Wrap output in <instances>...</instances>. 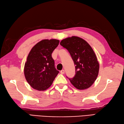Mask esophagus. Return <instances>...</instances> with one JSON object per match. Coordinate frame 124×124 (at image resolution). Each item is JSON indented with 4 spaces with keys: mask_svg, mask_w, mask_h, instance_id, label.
<instances>
[{
    "mask_svg": "<svg viewBox=\"0 0 124 124\" xmlns=\"http://www.w3.org/2000/svg\"><path fill=\"white\" fill-rule=\"evenodd\" d=\"M60 73H61L62 74H64V73H65V70H62L61 71H60Z\"/></svg>",
    "mask_w": 124,
    "mask_h": 124,
    "instance_id": "esophagus-1",
    "label": "esophagus"
}]
</instances>
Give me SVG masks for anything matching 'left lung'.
<instances>
[{
    "mask_svg": "<svg viewBox=\"0 0 124 124\" xmlns=\"http://www.w3.org/2000/svg\"><path fill=\"white\" fill-rule=\"evenodd\" d=\"M60 44L70 52L75 66V74L72 79L69 78L70 82L78 89L89 88L96 79L100 68L92 47L85 40L77 36L66 38Z\"/></svg>",
    "mask_w": 124,
    "mask_h": 124,
    "instance_id": "obj_1",
    "label": "left lung"
}]
</instances>
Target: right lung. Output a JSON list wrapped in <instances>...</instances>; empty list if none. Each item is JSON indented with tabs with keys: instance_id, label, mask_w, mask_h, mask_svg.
<instances>
[{
	"instance_id": "obj_1",
	"label": "right lung",
	"mask_w": 124,
	"mask_h": 124,
	"mask_svg": "<svg viewBox=\"0 0 124 124\" xmlns=\"http://www.w3.org/2000/svg\"><path fill=\"white\" fill-rule=\"evenodd\" d=\"M59 43L58 39H43L30 50L25 62L24 74L27 81L34 89L46 90L59 73L52 57V52Z\"/></svg>"
}]
</instances>
